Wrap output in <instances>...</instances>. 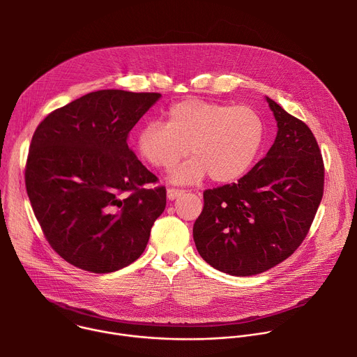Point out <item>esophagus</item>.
<instances>
[{
    "label": "esophagus",
    "mask_w": 357,
    "mask_h": 357,
    "mask_svg": "<svg viewBox=\"0 0 357 357\" xmlns=\"http://www.w3.org/2000/svg\"><path fill=\"white\" fill-rule=\"evenodd\" d=\"M182 193H183V190H181V189H174V188H169V189L167 190V196H168L169 200H175V199L179 197Z\"/></svg>",
    "instance_id": "esophagus-1"
}]
</instances>
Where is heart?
Returning <instances> with one entry per match:
<instances>
[{
	"instance_id": "obj_1",
	"label": "heart",
	"mask_w": 357,
	"mask_h": 357,
	"mask_svg": "<svg viewBox=\"0 0 357 357\" xmlns=\"http://www.w3.org/2000/svg\"><path fill=\"white\" fill-rule=\"evenodd\" d=\"M264 138L260 116L247 106L186 98L168 110V121L139 127L135 145L152 167L169 169L183 157H193L175 168V183H196L208 174L215 182L243 176L256 161Z\"/></svg>"
}]
</instances>
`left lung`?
<instances>
[{"instance_id": "left-lung-1", "label": "left lung", "mask_w": 357, "mask_h": 357, "mask_svg": "<svg viewBox=\"0 0 357 357\" xmlns=\"http://www.w3.org/2000/svg\"><path fill=\"white\" fill-rule=\"evenodd\" d=\"M266 100L278 127L273 146L236 183L205 190L193 225L200 257L236 277L288 259L308 234L324 195V161L312 131Z\"/></svg>"}]
</instances>
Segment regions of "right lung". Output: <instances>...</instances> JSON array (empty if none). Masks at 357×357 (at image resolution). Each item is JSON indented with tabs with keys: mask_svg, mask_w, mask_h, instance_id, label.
Returning <instances> with one entry per match:
<instances>
[{
	"mask_svg": "<svg viewBox=\"0 0 357 357\" xmlns=\"http://www.w3.org/2000/svg\"><path fill=\"white\" fill-rule=\"evenodd\" d=\"M160 93L98 90L50 113L35 130L25 169L33 213L52 248L77 268L105 274L144 252L167 205L164 186L127 137Z\"/></svg>",
	"mask_w": 357,
	"mask_h": 357,
	"instance_id": "1",
	"label": "right lung"
}]
</instances>
